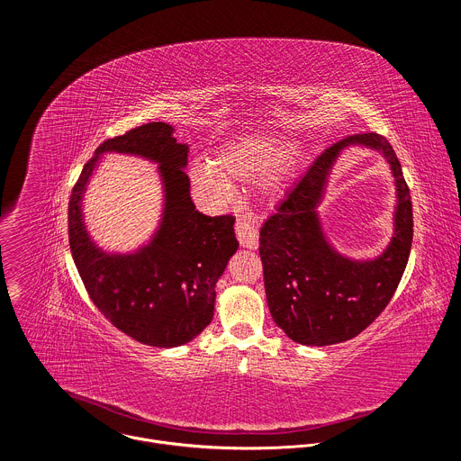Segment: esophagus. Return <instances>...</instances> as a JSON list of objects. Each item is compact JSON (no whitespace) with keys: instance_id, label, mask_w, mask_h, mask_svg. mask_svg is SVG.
<instances>
[{"instance_id":"1","label":"esophagus","mask_w":461,"mask_h":461,"mask_svg":"<svg viewBox=\"0 0 461 461\" xmlns=\"http://www.w3.org/2000/svg\"><path fill=\"white\" fill-rule=\"evenodd\" d=\"M235 233H237V239H239L242 248L257 249V246H258V233H257L255 226L246 217H242V215L237 217Z\"/></svg>"}]
</instances>
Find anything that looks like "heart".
I'll list each match as a JSON object with an SVG mask.
<instances>
[{
	"label": "heart",
	"mask_w": 461,
	"mask_h": 461,
	"mask_svg": "<svg viewBox=\"0 0 461 461\" xmlns=\"http://www.w3.org/2000/svg\"><path fill=\"white\" fill-rule=\"evenodd\" d=\"M294 146L276 135H249L222 146L213 162L191 167V180L213 199L231 193L230 182L279 184L292 164Z\"/></svg>",
	"instance_id": "b5f03b06"
}]
</instances>
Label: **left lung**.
I'll use <instances>...</instances> for the list:
<instances>
[{"label": "left lung", "mask_w": 461, "mask_h": 461, "mask_svg": "<svg viewBox=\"0 0 461 461\" xmlns=\"http://www.w3.org/2000/svg\"><path fill=\"white\" fill-rule=\"evenodd\" d=\"M350 145L377 150L397 184L394 235L375 259L357 261L327 240L316 206L340 151ZM412 203L402 164L377 133L348 137L324 149L260 228L270 313L285 334L306 347H328L361 334L396 292L412 246Z\"/></svg>", "instance_id": "8db88e82"}]
</instances>
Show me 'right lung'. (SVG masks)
I'll return each instance as SVG.
<instances>
[{"label": "right lung", "mask_w": 461, "mask_h": 461, "mask_svg": "<svg viewBox=\"0 0 461 461\" xmlns=\"http://www.w3.org/2000/svg\"><path fill=\"white\" fill-rule=\"evenodd\" d=\"M173 131L151 122L105 140L84 166L69 201L71 253L91 301L120 332L158 348L185 345L212 322L215 285L239 248L231 215L196 212L184 173L187 146ZM105 152L159 164L163 219L150 242L131 254L104 252L83 222V193Z\"/></svg>", "instance_id": "right-lung-1"}]
</instances>
